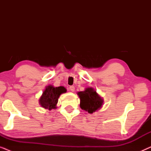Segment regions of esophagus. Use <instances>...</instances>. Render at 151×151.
Here are the masks:
<instances>
[{"mask_svg":"<svg viewBox=\"0 0 151 151\" xmlns=\"http://www.w3.org/2000/svg\"><path fill=\"white\" fill-rule=\"evenodd\" d=\"M69 90L73 92L74 91H75V86H69Z\"/></svg>","mask_w":151,"mask_h":151,"instance_id":"esophagus-1","label":"esophagus"}]
</instances>
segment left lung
I'll list each match as a JSON object with an SVG mask.
<instances>
[{
    "instance_id": "obj_1",
    "label": "left lung",
    "mask_w": 151,
    "mask_h": 151,
    "mask_svg": "<svg viewBox=\"0 0 151 151\" xmlns=\"http://www.w3.org/2000/svg\"><path fill=\"white\" fill-rule=\"evenodd\" d=\"M78 95L80 100V108L91 114L98 111L104 104L103 98L93 87L86 88L83 91L78 92Z\"/></svg>"
}]
</instances>
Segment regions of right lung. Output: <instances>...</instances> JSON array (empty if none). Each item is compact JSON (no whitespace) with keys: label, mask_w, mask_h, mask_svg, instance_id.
<instances>
[{"label":"right lung","mask_w":151,"mask_h":151,"mask_svg":"<svg viewBox=\"0 0 151 151\" xmlns=\"http://www.w3.org/2000/svg\"><path fill=\"white\" fill-rule=\"evenodd\" d=\"M67 92V89L64 86L55 87L53 85L46 86L43 91L42 96L39 98V104L42 108L48 109H55L57 108V104L58 98L61 94Z\"/></svg>","instance_id":"1"}]
</instances>
